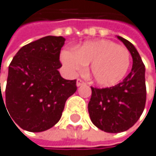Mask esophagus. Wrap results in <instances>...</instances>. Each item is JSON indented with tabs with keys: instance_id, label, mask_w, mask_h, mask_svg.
Listing matches in <instances>:
<instances>
[{
	"instance_id": "34e87169",
	"label": "esophagus",
	"mask_w": 156,
	"mask_h": 156,
	"mask_svg": "<svg viewBox=\"0 0 156 156\" xmlns=\"http://www.w3.org/2000/svg\"><path fill=\"white\" fill-rule=\"evenodd\" d=\"M76 84H77V87H82V85H84L85 84V83L82 79H77Z\"/></svg>"
}]
</instances>
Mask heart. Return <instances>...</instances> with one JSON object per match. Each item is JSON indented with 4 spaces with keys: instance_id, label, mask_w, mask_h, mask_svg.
<instances>
[{
    "instance_id": "heart-1",
    "label": "heart",
    "mask_w": 156,
    "mask_h": 156,
    "mask_svg": "<svg viewBox=\"0 0 156 156\" xmlns=\"http://www.w3.org/2000/svg\"><path fill=\"white\" fill-rule=\"evenodd\" d=\"M64 65L73 73H83L91 64L90 74L101 87H112L121 82L130 67L129 51L110 40L87 42L76 50L61 53Z\"/></svg>"
}]
</instances>
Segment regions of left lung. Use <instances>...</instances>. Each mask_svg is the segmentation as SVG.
Returning a JSON list of instances; mask_svg holds the SVG:
<instances>
[{"instance_id": "1", "label": "left lung", "mask_w": 156, "mask_h": 156, "mask_svg": "<svg viewBox=\"0 0 156 156\" xmlns=\"http://www.w3.org/2000/svg\"><path fill=\"white\" fill-rule=\"evenodd\" d=\"M117 38L132 56L131 72L114 87H91L92 95L88 103L92 123L108 133H119L133 126L142 114L146 102L145 66L135 46L120 36Z\"/></svg>"}]
</instances>
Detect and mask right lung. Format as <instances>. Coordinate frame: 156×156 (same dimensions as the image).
Segmentation results:
<instances>
[{
  "label": "right lung",
  "mask_w": 156,
  "mask_h": 156,
  "mask_svg": "<svg viewBox=\"0 0 156 156\" xmlns=\"http://www.w3.org/2000/svg\"><path fill=\"white\" fill-rule=\"evenodd\" d=\"M64 43L61 36L41 38L20 48L9 65L5 97L1 95L0 100L22 129L42 132L54 126L77 90L76 80H65L58 72Z\"/></svg>",
  "instance_id": "obj_1"
}]
</instances>
